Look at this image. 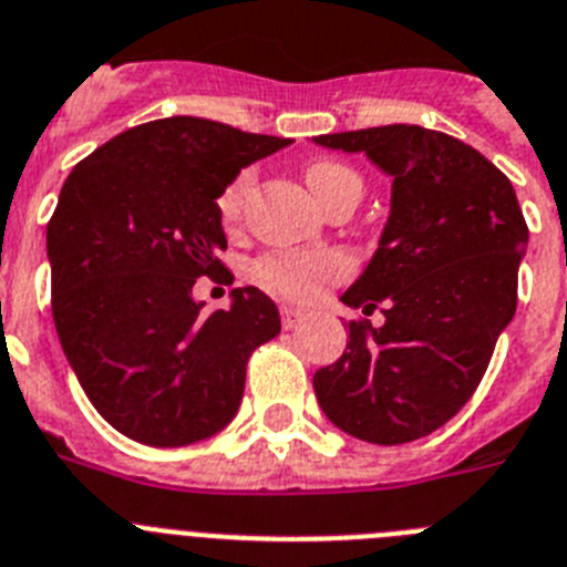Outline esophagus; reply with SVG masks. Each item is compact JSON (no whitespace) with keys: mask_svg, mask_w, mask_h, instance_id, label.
I'll return each instance as SVG.
<instances>
[{"mask_svg":"<svg viewBox=\"0 0 567 567\" xmlns=\"http://www.w3.org/2000/svg\"><path fill=\"white\" fill-rule=\"evenodd\" d=\"M282 328L285 331H293V328H297V324H302V319H305V313L299 311V308H290V305H282Z\"/></svg>","mask_w":567,"mask_h":567,"instance_id":"obj_1","label":"esophagus"}]
</instances>
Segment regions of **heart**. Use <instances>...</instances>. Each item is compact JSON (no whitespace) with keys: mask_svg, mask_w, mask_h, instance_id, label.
<instances>
[{"mask_svg":"<svg viewBox=\"0 0 567 567\" xmlns=\"http://www.w3.org/2000/svg\"><path fill=\"white\" fill-rule=\"evenodd\" d=\"M308 188L313 190L322 205L339 196L342 190H359L362 194V179L353 167L342 165L337 159H317L305 167ZM254 185V171L243 167L234 179L216 196V208L225 225L239 223L245 199ZM351 274V259L342 250H313V254H299V250H274L265 254L254 265V279L265 290L277 297L293 299V302H311L322 293L324 285H333Z\"/></svg>","mask_w":567,"mask_h":567,"instance_id":"b5f03b06","label":"heart"}]
</instances>
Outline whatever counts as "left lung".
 Listing matches in <instances>:
<instances>
[{
  "label": "left lung",
  "instance_id": "left-lung-1",
  "mask_svg": "<svg viewBox=\"0 0 567 567\" xmlns=\"http://www.w3.org/2000/svg\"><path fill=\"white\" fill-rule=\"evenodd\" d=\"M365 154L393 179L391 216L348 308V348L313 373L324 416L357 440L402 445L445 425L474 396L516 311L528 225L514 185L480 151L442 131L382 125L317 136Z\"/></svg>",
  "mask_w": 567,
  "mask_h": 567
}]
</instances>
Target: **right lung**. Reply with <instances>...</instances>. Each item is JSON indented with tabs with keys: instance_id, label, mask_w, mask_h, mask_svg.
I'll use <instances>...</instances> for the list:
<instances>
[{
	"instance_id": "right-lung-1",
	"label": "right lung",
	"mask_w": 567,
	"mask_h": 567,
	"mask_svg": "<svg viewBox=\"0 0 567 567\" xmlns=\"http://www.w3.org/2000/svg\"><path fill=\"white\" fill-rule=\"evenodd\" d=\"M288 142L167 116L68 174L48 223L53 324L87 400L131 440L190 445L239 411L250 353L282 328L277 305L248 285L205 317L194 285L234 282L216 196Z\"/></svg>"
}]
</instances>
